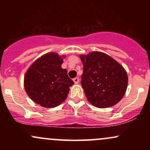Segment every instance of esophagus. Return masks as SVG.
Segmentation results:
<instances>
[{
	"instance_id": "esophagus-1",
	"label": "esophagus",
	"mask_w": 150,
	"mask_h": 150,
	"mask_svg": "<svg viewBox=\"0 0 150 150\" xmlns=\"http://www.w3.org/2000/svg\"><path fill=\"white\" fill-rule=\"evenodd\" d=\"M73 81H74V82H75V84H78L80 80H79L78 77H75V78L73 79Z\"/></svg>"
}]
</instances>
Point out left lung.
Listing matches in <instances>:
<instances>
[{
  "mask_svg": "<svg viewBox=\"0 0 150 150\" xmlns=\"http://www.w3.org/2000/svg\"><path fill=\"white\" fill-rule=\"evenodd\" d=\"M80 58L83 64L81 84L89 102L100 108L119 102L128 86V75L123 67L99 51L80 55Z\"/></svg>",
  "mask_w": 150,
  "mask_h": 150,
  "instance_id": "obj_1",
  "label": "left lung"
}]
</instances>
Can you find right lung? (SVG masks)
Here are the masks:
<instances>
[{"label": "right lung", "instance_id": "obj_1", "mask_svg": "<svg viewBox=\"0 0 150 150\" xmlns=\"http://www.w3.org/2000/svg\"><path fill=\"white\" fill-rule=\"evenodd\" d=\"M62 58L56 53H46L34 61L25 73L26 92L43 107L53 108L61 104L74 84L66 69L61 68Z\"/></svg>", "mask_w": 150, "mask_h": 150}]
</instances>
